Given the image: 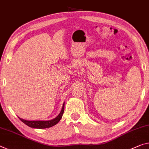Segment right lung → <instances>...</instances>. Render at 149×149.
Here are the masks:
<instances>
[{
	"label": "right lung",
	"mask_w": 149,
	"mask_h": 149,
	"mask_svg": "<svg viewBox=\"0 0 149 149\" xmlns=\"http://www.w3.org/2000/svg\"><path fill=\"white\" fill-rule=\"evenodd\" d=\"M64 108H65V102L63 103L61 111L59 114H58V115L54 119H50V120H47V121H40V120L28 121V120H26V119H22L20 118H19V117L18 118L24 123H25L26 125L30 127L36 128V129L49 128V127H51L54 126L61 120V119L62 118L63 112H64Z\"/></svg>",
	"instance_id": "1"
}]
</instances>
